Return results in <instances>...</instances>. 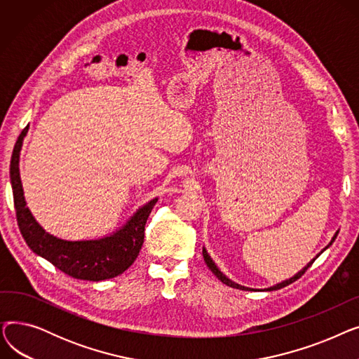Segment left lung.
Listing matches in <instances>:
<instances>
[{
    "instance_id": "1",
    "label": "left lung",
    "mask_w": 359,
    "mask_h": 359,
    "mask_svg": "<svg viewBox=\"0 0 359 359\" xmlns=\"http://www.w3.org/2000/svg\"><path fill=\"white\" fill-rule=\"evenodd\" d=\"M339 233V231H337ZM337 233L334 234V237L332 238V241H330V244L334 241V238H336V236H337ZM330 244H329V246H330ZM327 246V248H329ZM326 248V249H327ZM202 253H203V259H205V263H206V265H208V268L212 271V273L222 282V284H225V285H229V287H231V288H237V290H244V291H252V288H246V287H241V285H238V284H234V282H231L229 278H225L219 271H218V268L215 266V263L212 262V259L210 257V255L208 253H206V250L203 249L202 250ZM318 256H316V259H317ZM316 259H313V262L316 260ZM313 262H310L309 263V265L303 269V271H299L294 278H291V279H288V280H284V282H280V284H278V285H275V287H271V288H268L266 291H275V290H280V288H284V287H287V285H290V284H292V282H295L297 279H299L301 276H303L304 273H306V271L313 265Z\"/></svg>"
}]
</instances>
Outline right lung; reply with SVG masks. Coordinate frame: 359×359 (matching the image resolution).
I'll use <instances>...</instances> for the list:
<instances>
[{
    "instance_id": "right-lung-1",
    "label": "right lung",
    "mask_w": 359,
    "mask_h": 359,
    "mask_svg": "<svg viewBox=\"0 0 359 359\" xmlns=\"http://www.w3.org/2000/svg\"><path fill=\"white\" fill-rule=\"evenodd\" d=\"M27 129L29 126L18 135L10 164L17 224L27 246L36 255L50 262L55 268L75 279L104 280L123 273L140 255L144 243L145 222L157 198L140 208L123 229L104 238L67 241L45 233L26 206L20 172H18V158Z\"/></svg>"
}]
</instances>
